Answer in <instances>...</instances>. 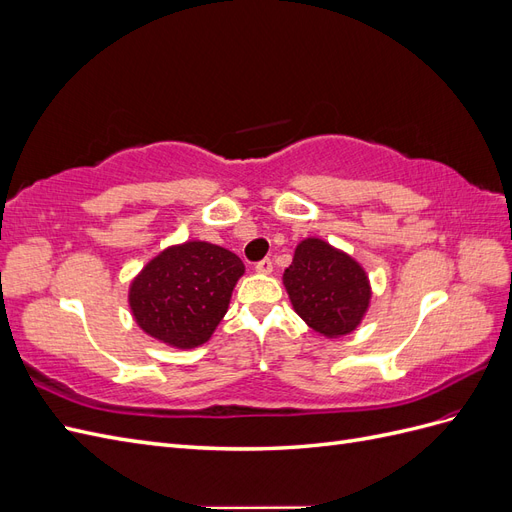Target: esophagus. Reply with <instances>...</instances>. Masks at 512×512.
I'll return each instance as SVG.
<instances>
[{"instance_id": "obj_1", "label": "esophagus", "mask_w": 512, "mask_h": 512, "mask_svg": "<svg viewBox=\"0 0 512 512\" xmlns=\"http://www.w3.org/2000/svg\"><path fill=\"white\" fill-rule=\"evenodd\" d=\"M254 269H256L258 273H271V271H273V260H271V258H262V260L256 262Z\"/></svg>"}]
</instances>
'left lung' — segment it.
Returning a JSON list of instances; mask_svg holds the SVG:
<instances>
[{"label":"left lung","mask_w":512,"mask_h":512,"mask_svg":"<svg viewBox=\"0 0 512 512\" xmlns=\"http://www.w3.org/2000/svg\"><path fill=\"white\" fill-rule=\"evenodd\" d=\"M284 286L309 327L327 337L356 329L369 303L365 271L320 239H305L284 273Z\"/></svg>","instance_id":"1"}]
</instances>
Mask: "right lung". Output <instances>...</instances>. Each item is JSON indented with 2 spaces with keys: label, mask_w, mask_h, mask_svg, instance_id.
Listing matches in <instances>:
<instances>
[{
  "label": "right lung",
  "mask_w": 512,
  "mask_h": 512,
  "mask_svg": "<svg viewBox=\"0 0 512 512\" xmlns=\"http://www.w3.org/2000/svg\"><path fill=\"white\" fill-rule=\"evenodd\" d=\"M241 275V258L220 245L190 241L170 247L132 282V314L160 342L196 348L224 318Z\"/></svg>",
  "instance_id": "obj_1"
}]
</instances>
